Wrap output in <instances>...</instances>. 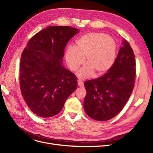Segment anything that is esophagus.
I'll return each instance as SVG.
<instances>
[{
    "mask_svg": "<svg viewBox=\"0 0 153 153\" xmlns=\"http://www.w3.org/2000/svg\"><path fill=\"white\" fill-rule=\"evenodd\" d=\"M78 85L79 87H83V86H84V83L82 82V80H78Z\"/></svg>",
    "mask_w": 153,
    "mask_h": 153,
    "instance_id": "obj_1",
    "label": "esophagus"
}]
</instances>
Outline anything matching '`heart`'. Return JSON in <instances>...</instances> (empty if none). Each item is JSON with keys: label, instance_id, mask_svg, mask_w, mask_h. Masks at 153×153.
<instances>
[{"label": "heart", "instance_id": "heart-1", "mask_svg": "<svg viewBox=\"0 0 153 153\" xmlns=\"http://www.w3.org/2000/svg\"><path fill=\"white\" fill-rule=\"evenodd\" d=\"M117 45L114 39L100 32L84 34L78 39L75 48L69 47L66 52L69 68L75 71L85 62L87 66L77 73L80 78H87L94 73L103 76L113 66L116 56Z\"/></svg>", "mask_w": 153, "mask_h": 153}]
</instances>
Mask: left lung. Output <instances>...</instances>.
Wrapping results in <instances>:
<instances>
[{
	"label": "left lung",
	"instance_id": "left-lung-1",
	"mask_svg": "<svg viewBox=\"0 0 153 153\" xmlns=\"http://www.w3.org/2000/svg\"><path fill=\"white\" fill-rule=\"evenodd\" d=\"M133 51L126 39L122 41L113 66L105 75L84 83L85 113L96 121H108L117 115L130 97L136 75Z\"/></svg>",
	"mask_w": 153,
	"mask_h": 153
}]
</instances>
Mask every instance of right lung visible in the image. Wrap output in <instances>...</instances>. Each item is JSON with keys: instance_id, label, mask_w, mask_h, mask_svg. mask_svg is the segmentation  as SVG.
Instances as JSON below:
<instances>
[{"instance_id": "add662e5", "label": "right lung", "mask_w": 153, "mask_h": 153, "mask_svg": "<svg viewBox=\"0 0 153 153\" xmlns=\"http://www.w3.org/2000/svg\"><path fill=\"white\" fill-rule=\"evenodd\" d=\"M79 29L50 26L36 34L23 51L20 64V89L35 114L50 117L59 114L77 87L76 77L64 66V49Z\"/></svg>"}]
</instances>
